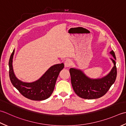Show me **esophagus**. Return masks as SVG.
I'll return each instance as SVG.
<instances>
[{"label":"esophagus","mask_w":126,"mask_h":126,"mask_svg":"<svg viewBox=\"0 0 126 126\" xmlns=\"http://www.w3.org/2000/svg\"><path fill=\"white\" fill-rule=\"evenodd\" d=\"M64 64H65V66L66 67H70L72 65V61L70 59H67L65 61Z\"/></svg>","instance_id":"esophagus-1"}]
</instances>
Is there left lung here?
Instances as JSON below:
<instances>
[{"label":"left lung","mask_w":126,"mask_h":126,"mask_svg":"<svg viewBox=\"0 0 126 126\" xmlns=\"http://www.w3.org/2000/svg\"><path fill=\"white\" fill-rule=\"evenodd\" d=\"M114 59H111L114 67L106 76L102 78L91 79L79 69L71 68V84L74 91L82 98L92 99L100 98L106 94L116 80L117 69L116 56L113 50L110 52Z\"/></svg>","instance_id":"8db88e82"}]
</instances>
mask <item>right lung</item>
Instances as JSON below:
<instances>
[{
  "label": "right lung",
  "instance_id": "obj_1",
  "mask_svg": "<svg viewBox=\"0 0 126 126\" xmlns=\"http://www.w3.org/2000/svg\"><path fill=\"white\" fill-rule=\"evenodd\" d=\"M14 53L15 49L10 56L9 62V77L14 86L28 99L42 101L49 98L53 93L56 79L60 72L63 68L64 64L61 63L51 66L39 79L32 83H26L19 80L15 75L12 67Z\"/></svg>",
  "mask_w": 126,
  "mask_h": 126
}]
</instances>
